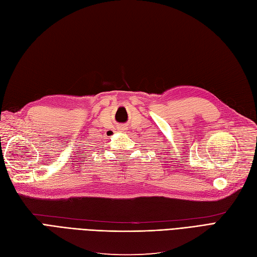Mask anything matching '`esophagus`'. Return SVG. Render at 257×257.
<instances>
[{"label":"esophagus","instance_id":"esophagus-1","mask_svg":"<svg viewBox=\"0 0 257 257\" xmlns=\"http://www.w3.org/2000/svg\"><path fill=\"white\" fill-rule=\"evenodd\" d=\"M120 129H122V128H120Z\"/></svg>","mask_w":257,"mask_h":257}]
</instances>
